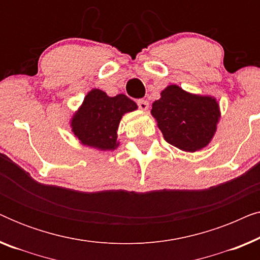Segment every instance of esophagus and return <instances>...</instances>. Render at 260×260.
Instances as JSON below:
<instances>
[{"instance_id": "34e87169", "label": "esophagus", "mask_w": 260, "mask_h": 260, "mask_svg": "<svg viewBox=\"0 0 260 260\" xmlns=\"http://www.w3.org/2000/svg\"><path fill=\"white\" fill-rule=\"evenodd\" d=\"M137 105L138 108L141 110H143V111H147L149 109V102L148 101H144V99H140V101L137 102Z\"/></svg>"}]
</instances>
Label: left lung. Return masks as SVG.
<instances>
[{"mask_svg": "<svg viewBox=\"0 0 260 260\" xmlns=\"http://www.w3.org/2000/svg\"><path fill=\"white\" fill-rule=\"evenodd\" d=\"M151 116L169 144L182 151L195 152L212 142L221 112L213 95L190 93L173 84L152 103Z\"/></svg>", "mask_w": 260, "mask_h": 260, "instance_id": "obj_1", "label": "left lung"}]
</instances>
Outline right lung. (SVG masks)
I'll use <instances>...</instances> for the list:
<instances>
[{"label": "right lung", "mask_w": 260, "mask_h": 260, "mask_svg": "<svg viewBox=\"0 0 260 260\" xmlns=\"http://www.w3.org/2000/svg\"><path fill=\"white\" fill-rule=\"evenodd\" d=\"M138 106L125 94L110 97L99 88H92L70 119L74 137L85 147L99 151L118 148L117 131L122 117Z\"/></svg>", "instance_id": "1"}]
</instances>
